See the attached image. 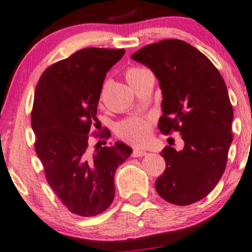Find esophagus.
<instances>
[{"instance_id":"esophagus-1","label":"esophagus","mask_w":252,"mask_h":252,"mask_svg":"<svg viewBox=\"0 0 252 252\" xmlns=\"http://www.w3.org/2000/svg\"><path fill=\"white\" fill-rule=\"evenodd\" d=\"M148 153L146 151H142V150H134L132 153V157L133 158H139V157H145V155H147Z\"/></svg>"}]
</instances>
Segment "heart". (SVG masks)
<instances>
[{
    "label": "heart",
    "mask_w": 252,
    "mask_h": 252,
    "mask_svg": "<svg viewBox=\"0 0 252 252\" xmlns=\"http://www.w3.org/2000/svg\"><path fill=\"white\" fill-rule=\"evenodd\" d=\"M147 70L142 67H129L125 73L126 80L129 85H132ZM117 133L121 139L133 145H144L148 141L152 133L151 120L141 119V118H132V119L125 120L118 125Z\"/></svg>",
    "instance_id": "heart-1"
}]
</instances>
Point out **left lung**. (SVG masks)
I'll return each mask as SVG.
<instances>
[{
    "mask_svg": "<svg viewBox=\"0 0 252 252\" xmlns=\"http://www.w3.org/2000/svg\"><path fill=\"white\" fill-rule=\"evenodd\" d=\"M132 60L153 71L162 91L163 134L180 132L185 147L161 152L166 169L155 182L158 194L178 206L206 197L224 173L232 142L234 111L221 73L196 48L180 39L146 45Z\"/></svg>",
    "mask_w": 252,
    "mask_h": 252,
    "instance_id": "obj_1",
    "label": "left lung"
}]
</instances>
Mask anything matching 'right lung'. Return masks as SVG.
I'll return each instance as SVG.
<instances>
[{
	"label": "right lung",
	"instance_id": "1",
	"mask_svg": "<svg viewBox=\"0 0 252 252\" xmlns=\"http://www.w3.org/2000/svg\"><path fill=\"white\" fill-rule=\"evenodd\" d=\"M124 54V49H83L49 66L36 86L31 112L36 153L49 186L79 216H95L111 206L114 174L132 153L120 141L94 152L88 142L105 76Z\"/></svg>",
	"mask_w": 252,
	"mask_h": 252
}]
</instances>
